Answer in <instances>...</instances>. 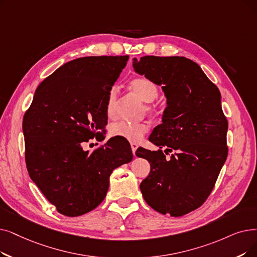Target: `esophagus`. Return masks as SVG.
<instances>
[{"instance_id":"esophagus-1","label":"esophagus","mask_w":257,"mask_h":257,"mask_svg":"<svg viewBox=\"0 0 257 257\" xmlns=\"http://www.w3.org/2000/svg\"><path fill=\"white\" fill-rule=\"evenodd\" d=\"M130 146H131L133 155H136V151H137V149L139 148V145H138L137 143H135V142H131V143H130Z\"/></svg>"}]
</instances>
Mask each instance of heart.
Returning a JSON list of instances; mask_svg holds the SVG:
<instances>
[{"instance_id":"b5f03b06","label":"heart","mask_w":257,"mask_h":257,"mask_svg":"<svg viewBox=\"0 0 257 257\" xmlns=\"http://www.w3.org/2000/svg\"><path fill=\"white\" fill-rule=\"evenodd\" d=\"M130 87L136 95L142 99L143 102L151 103L155 101L159 96V87L147 77H137L130 82ZM116 98L117 90L112 88L108 93L106 112L108 116L112 117L115 114L116 110ZM146 111L151 114H155L158 111L153 106H146ZM148 131V125L146 122H128V121H117L110 126V135L115 138H121L131 142L140 141Z\"/></svg>"}]
</instances>
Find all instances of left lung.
Returning a JSON list of instances; mask_svg holds the SVG:
<instances>
[{"mask_svg": "<svg viewBox=\"0 0 257 257\" xmlns=\"http://www.w3.org/2000/svg\"><path fill=\"white\" fill-rule=\"evenodd\" d=\"M133 68L163 86L167 107L149 141L174 151L166 159L160 149L137 150L150 163L140 186L143 197L162 214L183 216L206 202L227 160L228 120L220 92L196 63L184 57L146 55L133 59Z\"/></svg>", "mask_w": 257, "mask_h": 257, "instance_id": "left-lung-1", "label": "left lung"}]
</instances>
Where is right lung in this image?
Wrapping results in <instances>:
<instances>
[{
	"instance_id": "obj_1",
	"label": "right lung",
	"mask_w": 257,
	"mask_h": 257,
	"mask_svg": "<svg viewBox=\"0 0 257 257\" xmlns=\"http://www.w3.org/2000/svg\"><path fill=\"white\" fill-rule=\"evenodd\" d=\"M129 57H85L61 66L37 88L23 118L29 176L66 216L101 204L112 171L132 161L130 145L110 139L92 152L83 146L105 139L108 93Z\"/></svg>"
}]
</instances>
